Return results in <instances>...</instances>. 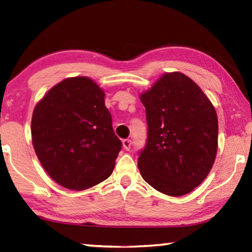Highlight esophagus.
<instances>
[{
    "label": "esophagus",
    "mask_w": 252,
    "mask_h": 252,
    "mask_svg": "<svg viewBox=\"0 0 252 252\" xmlns=\"http://www.w3.org/2000/svg\"><path fill=\"white\" fill-rule=\"evenodd\" d=\"M131 144H132V141L130 139H125L122 141V146H123V148L126 149V150H127L129 151L130 149H131Z\"/></svg>",
    "instance_id": "34e87169"
}]
</instances>
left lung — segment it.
Here are the masks:
<instances>
[{"mask_svg": "<svg viewBox=\"0 0 252 252\" xmlns=\"http://www.w3.org/2000/svg\"><path fill=\"white\" fill-rule=\"evenodd\" d=\"M148 139L138 167L160 192L180 197L210 172L218 149L216 109L199 85L181 72L161 76L140 95Z\"/></svg>", "mask_w": 252, "mask_h": 252, "instance_id": "left-lung-1", "label": "left lung"}]
</instances>
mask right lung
Masks as SVG:
<instances>
[{"label": "right lung", "instance_id": "obj_1", "mask_svg": "<svg viewBox=\"0 0 252 252\" xmlns=\"http://www.w3.org/2000/svg\"><path fill=\"white\" fill-rule=\"evenodd\" d=\"M104 96L94 81L74 76L54 85L34 108V150L46 173L66 189L96 186L116 165L122 143Z\"/></svg>", "mask_w": 252, "mask_h": 252}]
</instances>
